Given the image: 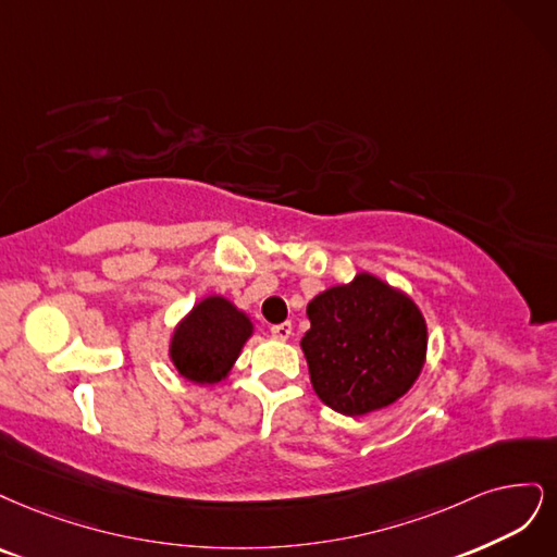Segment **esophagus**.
<instances>
[{
    "label": "esophagus",
    "mask_w": 557,
    "mask_h": 557,
    "mask_svg": "<svg viewBox=\"0 0 557 557\" xmlns=\"http://www.w3.org/2000/svg\"><path fill=\"white\" fill-rule=\"evenodd\" d=\"M271 335L275 339H289L292 337V324H289V321H284V324L271 326Z\"/></svg>",
    "instance_id": "obj_1"
}]
</instances>
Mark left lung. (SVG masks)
Wrapping results in <instances>:
<instances>
[{"label":"left lung","instance_id":"1","mask_svg":"<svg viewBox=\"0 0 557 557\" xmlns=\"http://www.w3.org/2000/svg\"><path fill=\"white\" fill-rule=\"evenodd\" d=\"M300 349L319 400L345 417L398 403L428 356V324L417 300L372 273L329 286L308 302Z\"/></svg>","mask_w":557,"mask_h":557}]
</instances>
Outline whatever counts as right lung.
<instances>
[{"mask_svg":"<svg viewBox=\"0 0 557 557\" xmlns=\"http://www.w3.org/2000/svg\"><path fill=\"white\" fill-rule=\"evenodd\" d=\"M252 335V317L231 298L210 294L175 324L169 337V358L175 372L191 384H222Z\"/></svg>","mask_w":557,"mask_h":557,"instance_id":"add662e5","label":"right lung"}]
</instances>
